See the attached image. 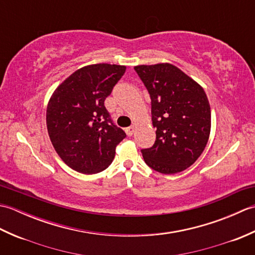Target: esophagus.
I'll return each mask as SVG.
<instances>
[{"instance_id": "obj_1", "label": "esophagus", "mask_w": 255, "mask_h": 255, "mask_svg": "<svg viewBox=\"0 0 255 255\" xmlns=\"http://www.w3.org/2000/svg\"><path fill=\"white\" fill-rule=\"evenodd\" d=\"M133 130H134V126H130V127H127L126 129H125V131H126V133H127V136H132V133H133Z\"/></svg>"}]
</instances>
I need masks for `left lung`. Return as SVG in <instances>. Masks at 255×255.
<instances>
[{"label":"left lung","instance_id":"left-lung-1","mask_svg":"<svg viewBox=\"0 0 255 255\" xmlns=\"http://www.w3.org/2000/svg\"><path fill=\"white\" fill-rule=\"evenodd\" d=\"M151 99L155 141L142 149L143 160L162 174L191 166L207 144L210 106L204 89L170 63L134 67Z\"/></svg>","mask_w":255,"mask_h":255}]
</instances>
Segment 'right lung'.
Segmentation results:
<instances>
[{"label": "right lung", "instance_id": "obj_1", "mask_svg": "<svg viewBox=\"0 0 255 255\" xmlns=\"http://www.w3.org/2000/svg\"><path fill=\"white\" fill-rule=\"evenodd\" d=\"M126 67L99 63L81 68L58 86L46 121L53 148L71 169L94 174L107 169L126 137L104 105Z\"/></svg>", "mask_w": 255, "mask_h": 255}]
</instances>
